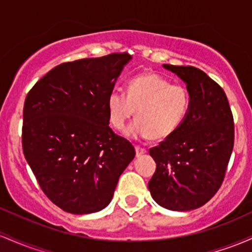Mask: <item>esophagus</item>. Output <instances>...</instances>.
<instances>
[{
    "label": "esophagus",
    "instance_id": "1",
    "mask_svg": "<svg viewBox=\"0 0 252 252\" xmlns=\"http://www.w3.org/2000/svg\"><path fill=\"white\" fill-rule=\"evenodd\" d=\"M135 151H136V157H141V156H143V154L146 153V148H142V147H139V146H136V147H135Z\"/></svg>",
    "mask_w": 252,
    "mask_h": 252
}]
</instances>
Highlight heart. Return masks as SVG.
<instances>
[{
  "label": "heart",
  "instance_id": "obj_1",
  "mask_svg": "<svg viewBox=\"0 0 252 252\" xmlns=\"http://www.w3.org/2000/svg\"><path fill=\"white\" fill-rule=\"evenodd\" d=\"M188 109L189 94L183 86L170 84L154 73L132 77L126 94L115 90L107 98L110 123L117 130H122L136 112L137 121L126 130L132 139H166L181 126Z\"/></svg>",
  "mask_w": 252,
  "mask_h": 252
}]
</instances>
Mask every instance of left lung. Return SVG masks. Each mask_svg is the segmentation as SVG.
<instances>
[{
    "instance_id": "1",
    "label": "left lung",
    "mask_w": 252,
    "mask_h": 252,
    "mask_svg": "<svg viewBox=\"0 0 252 252\" xmlns=\"http://www.w3.org/2000/svg\"><path fill=\"white\" fill-rule=\"evenodd\" d=\"M187 85L189 109L178 129L149 149L157 170L152 197L170 211L200 208L219 190L234 143V123L222 88L201 69L162 64Z\"/></svg>"
}]
</instances>
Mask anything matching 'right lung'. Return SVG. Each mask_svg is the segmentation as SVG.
<instances>
[{
  "instance_id": "add662e5",
  "label": "right lung",
  "mask_w": 252,
  "mask_h": 252,
  "mask_svg": "<svg viewBox=\"0 0 252 252\" xmlns=\"http://www.w3.org/2000/svg\"><path fill=\"white\" fill-rule=\"evenodd\" d=\"M130 55L62 63L30 91L23 149L44 193L64 212L91 214L112 200L135 157L109 126L107 98Z\"/></svg>"
}]
</instances>
